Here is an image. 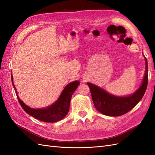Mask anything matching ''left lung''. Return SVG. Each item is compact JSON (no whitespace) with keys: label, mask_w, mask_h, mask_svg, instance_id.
<instances>
[{"label":"left lung","mask_w":155,"mask_h":155,"mask_svg":"<svg viewBox=\"0 0 155 155\" xmlns=\"http://www.w3.org/2000/svg\"><path fill=\"white\" fill-rule=\"evenodd\" d=\"M145 72L142 83L131 95L124 97L114 96L92 83H87L94 105L98 111L107 116H119L128 112L137 105L144 95L148 83V64L145 58Z\"/></svg>","instance_id":"8db88e82"}]
</instances>
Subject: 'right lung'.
<instances>
[{
	"mask_svg": "<svg viewBox=\"0 0 155 155\" xmlns=\"http://www.w3.org/2000/svg\"><path fill=\"white\" fill-rule=\"evenodd\" d=\"M12 82L13 87L15 89L17 99L20 105L25 111L34 118L42 121L48 123L56 122L63 119L68 114L70 108V103L72 96L74 91L76 90L79 82L75 81L64 87L63 92L61 94L58 100L54 104L43 109H32L27 106L18 96L16 88L13 81V76L12 74Z\"/></svg>",
	"mask_w": 155,
	"mask_h": 155,
	"instance_id": "right-lung-1",
	"label": "right lung"
}]
</instances>
